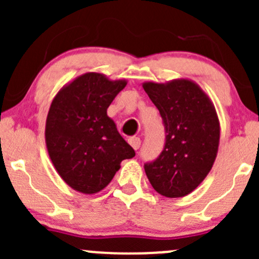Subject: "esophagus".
I'll list each match as a JSON object with an SVG mask.
<instances>
[{
  "label": "esophagus",
  "instance_id": "1",
  "mask_svg": "<svg viewBox=\"0 0 259 259\" xmlns=\"http://www.w3.org/2000/svg\"><path fill=\"white\" fill-rule=\"evenodd\" d=\"M127 142H129V144L133 146V149H134V150H138V149L140 148V138H138V137H132V138H129V140H127Z\"/></svg>",
  "mask_w": 259,
  "mask_h": 259
}]
</instances>
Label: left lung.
Instances as JSON below:
<instances>
[{"label":"left lung","mask_w":259,"mask_h":259,"mask_svg":"<svg viewBox=\"0 0 259 259\" xmlns=\"http://www.w3.org/2000/svg\"><path fill=\"white\" fill-rule=\"evenodd\" d=\"M145 93L165 126V145L144 165L151 187L168 198L190 194L208 176L217 158L221 125L209 96L189 79L146 81Z\"/></svg>","instance_id":"left-lung-1"}]
</instances>
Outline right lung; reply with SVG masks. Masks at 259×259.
I'll use <instances>...</instances> for the list:
<instances>
[{
  "label": "right lung",
  "instance_id": "1",
  "mask_svg": "<svg viewBox=\"0 0 259 259\" xmlns=\"http://www.w3.org/2000/svg\"><path fill=\"white\" fill-rule=\"evenodd\" d=\"M127 81L86 72L62 86L46 119L49 156L61 179L82 194L103 190L124 159L135 155L108 108Z\"/></svg>",
  "mask_w": 259,
  "mask_h": 259
}]
</instances>
